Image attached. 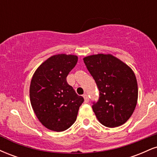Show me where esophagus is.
<instances>
[{
    "label": "esophagus",
    "instance_id": "1",
    "mask_svg": "<svg viewBox=\"0 0 157 157\" xmlns=\"http://www.w3.org/2000/svg\"><path fill=\"white\" fill-rule=\"evenodd\" d=\"M83 98H84V102H86V103L89 102V97H88L87 94H85L83 95Z\"/></svg>",
    "mask_w": 157,
    "mask_h": 157
}]
</instances>
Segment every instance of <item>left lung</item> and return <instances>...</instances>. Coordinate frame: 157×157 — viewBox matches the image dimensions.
Returning a JSON list of instances; mask_svg holds the SVG:
<instances>
[{"mask_svg":"<svg viewBox=\"0 0 157 157\" xmlns=\"http://www.w3.org/2000/svg\"><path fill=\"white\" fill-rule=\"evenodd\" d=\"M100 91L92 109L100 123L109 128L123 125L134 112L138 86L133 70L112 55L98 54L83 58Z\"/></svg>","mask_w":157,"mask_h":157,"instance_id":"left-lung-1","label":"left lung"}]
</instances>
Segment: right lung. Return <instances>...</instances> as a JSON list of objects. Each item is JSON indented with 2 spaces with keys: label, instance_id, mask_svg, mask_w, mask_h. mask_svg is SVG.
Here are the masks:
<instances>
[{
  "label": "right lung",
  "instance_id": "obj_1",
  "mask_svg": "<svg viewBox=\"0 0 157 157\" xmlns=\"http://www.w3.org/2000/svg\"><path fill=\"white\" fill-rule=\"evenodd\" d=\"M77 60V56L73 55H53L32 76L29 88L32 107L39 121L51 131L60 132L71 127L84 101L66 81Z\"/></svg>",
  "mask_w": 157,
  "mask_h": 157
}]
</instances>
